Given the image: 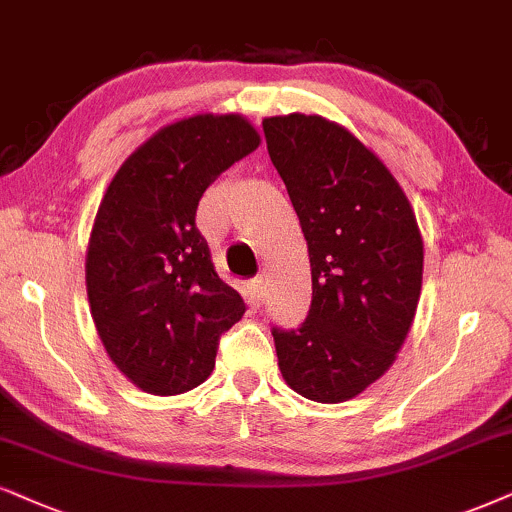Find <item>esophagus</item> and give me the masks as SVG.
Here are the masks:
<instances>
[{"label": "esophagus", "mask_w": 512, "mask_h": 512, "mask_svg": "<svg viewBox=\"0 0 512 512\" xmlns=\"http://www.w3.org/2000/svg\"><path fill=\"white\" fill-rule=\"evenodd\" d=\"M250 288H252V295H255L257 300H264V295H267V278H262V276L252 278Z\"/></svg>", "instance_id": "esophagus-1"}]
</instances>
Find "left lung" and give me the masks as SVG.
Segmentation results:
<instances>
[{
    "label": "left lung",
    "instance_id": "left-lung-1",
    "mask_svg": "<svg viewBox=\"0 0 512 512\" xmlns=\"http://www.w3.org/2000/svg\"><path fill=\"white\" fill-rule=\"evenodd\" d=\"M262 127L312 264L307 319L293 331L271 328L278 368L297 394L338 404L375 383L404 345L423 238L390 170L345 127L300 113Z\"/></svg>",
    "mask_w": 512,
    "mask_h": 512
}]
</instances>
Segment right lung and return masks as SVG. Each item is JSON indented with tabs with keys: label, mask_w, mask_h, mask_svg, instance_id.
<instances>
[{
	"label": "right lung",
	"mask_w": 512,
	"mask_h": 512,
	"mask_svg": "<svg viewBox=\"0 0 512 512\" xmlns=\"http://www.w3.org/2000/svg\"><path fill=\"white\" fill-rule=\"evenodd\" d=\"M260 146L241 115H193L153 134L115 174L87 250V295L108 357L148 394H181L215 368L245 314L196 226L217 174Z\"/></svg>",
	"instance_id": "add662e5"
}]
</instances>
